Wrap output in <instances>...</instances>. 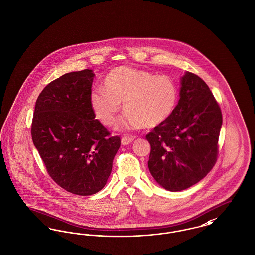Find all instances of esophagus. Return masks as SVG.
<instances>
[{
  "label": "esophagus",
  "mask_w": 255,
  "mask_h": 255,
  "mask_svg": "<svg viewBox=\"0 0 255 255\" xmlns=\"http://www.w3.org/2000/svg\"><path fill=\"white\" fill-rule=\"evenodd\" d=\"M133 141V136H128V135H125L122 138V145H128L130 143H132Z\"/></svg>",
  "instance_id": "1"
}]
</instances>
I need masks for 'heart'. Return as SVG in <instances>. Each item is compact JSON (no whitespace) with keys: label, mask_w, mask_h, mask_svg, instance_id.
Returning a JSON list of instances; mask_svg holds the SVG:
<instances>
[{"label":"heart","mask_w":255,"mask_h":255,"mask_svg":"<svg viewBox=\"0 0 255 255\" xmlns=\"http://www.w3.org/2000/svg\"><path fill=\"white\" fill-rule=\"evenodd\" d=\"M178 98V87L169 76L119 67L105 77L103 87H96L92 91L90 102L97 119L105 125L116 123L123 102V110L127 114L121 128H153L169 119Z\"/></svg>","instance_id":"b5f03b06"}]
</instances>
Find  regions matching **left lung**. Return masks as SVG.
<instances>
[{
    "instance_id": "left-lung-1",
    "label": "left lung",
    "mask_w": 255,
    "mask_h": 255,
    "mask_svg": "<svg viewBox=\"0 0 255 255\" xmlns=\"http://www.w3.org/2000/svg\"><path fill=\"white\" fill-rule=\"evenodd\" d=\"M222 122V112L208 86L186 72L173 114L146 135L151 145L148 168L155 181L176 192L204 179L217 159Z\"/></svg>"
}]
</instances>
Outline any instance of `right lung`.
I'll use <instances>...</instances> for the list:
<instances>
[{"label": "right lung", "mask_w": 255, "mask_h": 255, "mask_svg": "<svg viewBox=\"0 0 255 255\" xmlns=\"http://www.w3.org/2000/svg\"><path fill=\"white\" fill-rule=\"evenodd\" d=\"M92 70L66 73L37 98L31 136L51 179L73 194L89 196L108 181L120 136L95 120Z\"/></svg>", "instance_id": "1"}]
</instances>
